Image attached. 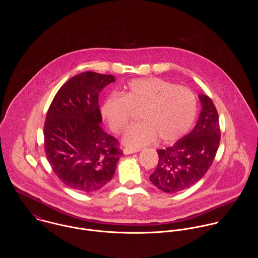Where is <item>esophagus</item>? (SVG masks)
I'll list each match as a JSON object with an SVG mask.
<instances>
[{
    "mask_svg": "<svg viewBox=\"0 0 258 258\" xmlns=\"http://www.w3.org/2000/svg\"><path fill=\"white\" fill-rule=\"evenodd\" d=\"M136 152H139V150H133V149H128V148H125L123 150V153L125 155H130V154H133V153H136Z\"/></svg>",
    "mask_w": 258,
    "mask_h": 258,
    "instance_id": "34e87169",
    "label": "esophagus"
}]
</instances>
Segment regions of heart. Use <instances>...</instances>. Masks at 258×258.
<instances>
[{"label": "heart", "instance_id": "1", "mask_svg": "<svg viewBox=\"0 0 258 258\" xmlns=\"http://www.w3.org/2000/svg\"><path fill=\"white\" fill-rule=\"evenodd\" d=\"M133 110L140 111L139 123L129 126L122 143L131 149L146 146L157 136L164 143L182 138L194 124L198 111L194 92L157 77L130 81L121 95L106 98L100 113L113 132H120Z\"/></svg>", "mask_w": 258, "mask_h": 258}]
</instances>
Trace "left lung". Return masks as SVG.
Segmentation results:
<instances>
[{"label": "left lung", "instance_id": "obj_1", "mask_svg": "<svg viewBox=\"0 0 258 258\" xmlns=\"http://www.w3.org/2000/svg\"><path fill=\"white\" fill-rule=\"evenodd\" d=\"M202 110L195 128L173 146L157 150L158 166L150 181L167 194L199 182L212 166L221 141L219 114L212 99L199 95Z\"/></svg>", "mask_w": 258, "mask_h": 258}]
</instances>
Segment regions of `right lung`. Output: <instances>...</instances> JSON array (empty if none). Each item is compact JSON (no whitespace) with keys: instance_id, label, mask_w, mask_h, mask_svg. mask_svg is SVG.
Listing matches in <instances>:
<instances>
[{"instance_id":"add662e5","label":"right lung","mask_w":258,"mask_h":258,"mask_svg":"<svg viewBox=\"0 0 258 258\" xmlns=\"http://www.w3.org/2000/svg\"><path fill=\"white\" fill-rule=\"evenodd\" d=\"M114 81L110 74H77L59 88L46 114V159L57 178L80 192L108 184L123 154L118 141L100 127L98 96Z\"/></svg>"}]
</instances>
